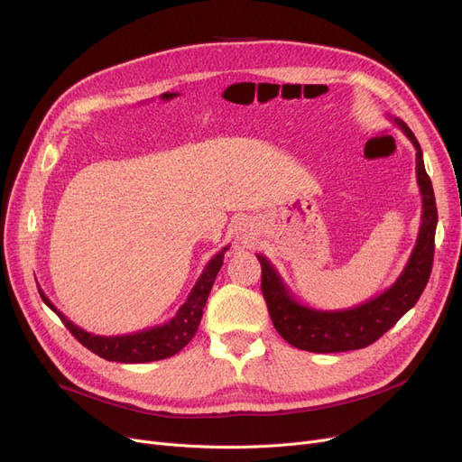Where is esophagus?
I'll list each match as a JSON object with an SVG mask.
<instances>
[{"mask_svg": "<svg viewBox=\"0 0 462 462\" xmlns=\"http://www.w3.org/2000/svg\"><path fill=\"white\" fill-rule=\"evenodd\" d=\"M244 237H245V239H249V237H247V236H244Z\"/></svg>", "mask_w": 462, "mask_h": 462, "instance_id": "obj_1", "label": "esophagus"}]
</instances>
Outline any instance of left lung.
Listing matches in <instances>:
<instances>
[{
	"label": "left lung",
	"instance_id": "left-lung-1",
	"mask_svg": "<svg viewBox=\"0 0 462 462\" xmlns=\"http://www.w3.org/2000/svg\"><path fill=\"white\" fill-rule=\"evenodd\" d=\"M393 124L408 136L416 148V176L421 192V225L416 245L399 279L376 298L357 307L341 310H322L300 303L284 284L273 263L263 254H256L262 265V294L268 303L272 322L286 343L300 350L333 354L359 350L392 329L402 314L414 307L423 294L432 270L434 234L439 223V211L430 178L425 172L423 152L418 138L402 119L392 117Z\"/></svg>",
	"mask_w": 462,
	"mask_h": 462
}]
</instances>
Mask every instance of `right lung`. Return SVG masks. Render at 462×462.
Returning <instances> with one entry per match:
<instances>
[{
    "instance_id": "right-lung-1",
    "label": "right lung",
    "mask_w": 462,
    "mask_h": 462,
    "mask_svg": "<svg viewBox=\"0 0 462 462\" xmlns=\"http://www.w3.org/2000/svg\"><path fill=\"white\" fill-rule=\"evenodd\" d=\"M228 249L230 247L221 249L208 262L197 284L192 286L187 301L180 307V310L176 312V317L172 320L150 329L136 331V333L114 335V337L88 333L86 329L72 324L61 310H58V307L46 298L42 290H39V294L42 301L58 314L60 320L65 324V328L75 335V338H79L80 345H84L93 354L105 357L106 361H119V363L159 361L178 354L183 346L190 343V338L194 337V333H197L208 296L211 292V286L215 282L218 270H221L225 253Z\"/></svg>"
}]
</instances>
